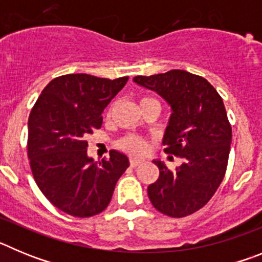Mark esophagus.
<instances>
[{"mask_svg":"<svg viewBox=\"0 0 262 262\" xmlns=\"http://www.w3.org/2000/svg\"><path fill=\"white\" fill-rule=\"evenodd\" d=\"M140 164H143V160L140 159H129V165L133 166V168H136V166H139Z\"/></svg>","mask_w":262,"mask_h":262,"instance_id":"esophagus-1","label":"esophagus"}]
</instances>
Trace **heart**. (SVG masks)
<instances>
[{
	"label": "heart",
	"instance_id": "1",
	"mask_svg": "<svg viewBox=\"0 0 262 262\" xmlns=\"http://www.w3.org/2000/svg\"><path fill=\"white\" fill-rule=\"evenodd\" d=\"M152 101H156V99L151 98V97H143V98H140V102L139 103H140V107H142L145 103L152 102ZM118 147H119L122 151L127 152V154L143 155L147 151L148 143L144 138H142V136L129 134V135H126L120 139L119 142H118Z\"/></svg>",
	"mask_w": 262,
	"mask_h": 262
}]
</instances>
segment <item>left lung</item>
Wrapping results in <instances>:
<instances>
[{"label": "left lung", "mask_w": 262, "mask_h": 262, "mask_svg": "<svg viewBox=\"0 0 262 262\" xmlns=\"http://www.w3.org/2000/svg\"><path fill=\"white\" fill-rule=\"evenodd\" d=\"M134 81L170 105L164 151L182 159L176 170L155 161L160 174L148 186V196L157 211L170 217L194 214L211 200L226 174L232 128L223 99L206 78L180 69Z\"/></svg>", "instance_id": "left-lung-1"}]
</instances>
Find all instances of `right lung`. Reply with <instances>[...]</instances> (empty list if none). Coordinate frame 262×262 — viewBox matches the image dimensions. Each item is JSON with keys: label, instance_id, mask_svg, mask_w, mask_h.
Masks as SVG:
<instances>
[{"label": "right lung", "instance_id": "right-lung-1", "mask_svg": "<svg viewBox=\"0 0 262 262\" xmlns=\"http://www.w3.org/2000/svg\"><path fill=\"white\" fill-rule=\"evenodd\" d=\"M127 81L60 76L43 89L30 113L27 156L34 180L55 207L72 216L102 212L128 168L127 156L118 151L99 163L86 155L88 135L101 128L103 110Z\"/></svg>", "mask_w": 262, "mask_h": 262}]
</instances>
